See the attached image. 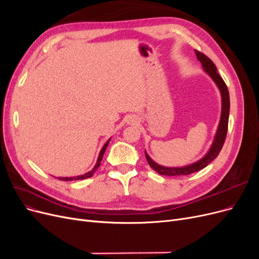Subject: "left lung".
<instances>
[{"label": "left lung", "mask_w": 259, "mask_h": 259, "mask_svg": "<svg viewBox=\"0 0 259 259\" xmlns=\"http://www.w3.org/2000/svg\"><path fill=\"white\" fill-rule=\"evenodd\" d=\"M195 55H197L198 60L201 62V65L203 67V70H204L205 73L209 75L211 80L215 82L217 85V88L221 92V96H222V113H221V120H219L218 127L216 131V134L213 140V144H211L210 148L208 149L207 153L203 156L202 159L199 161L189 164V165L186 166H180V167H167V166H163L160 165V164L155 163L149 154L145 151L146 154V159L150 165L156 173H159L160 175L164 176H180V175H190L192 173H195V171H199L201 169L207 166L208 164L213 161L215 158H217V155L221 152L222 148L224 146L226 135H227V131H228V121H229V111H230V98H229V92L228 89H227V85L222 79V76L218 74L217 72V68L214 65V62L211 61L207 56H205L204 54H202L198 51H194Z\"/></svg>", "instance_id": "left-lung-1"}]
</instances>
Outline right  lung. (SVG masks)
<instances>
[{
	"label": "right lung",
	"mask_w": 259,
	"mask_h": 259,
	"mask_svg": "<svg viewBox=\"0 0 259 259\" xmlns=\"http://www.w3.org/2000/svg\"><path fill=\"white\" fill-rule=\"evenodd\" d=\"M110 139H111V138H109V139L107 140V143L104 145L103 149H101V150H100L99 155H98V159H97V162H96V165L94 166V168H93L92 170L88 171V173H85V174H83V175H80V176H75V177H58V179H60V180H67V182H68V180H80V179H86V178L92 177V176L94 175V173H95V171L97 170V168L99 167V165H100V162H101V160H103L104 153H105L106 149H107V147H108V145H109V142H110Z\"/></svg>",
	"instance_id": "1"
}]
</instances>
